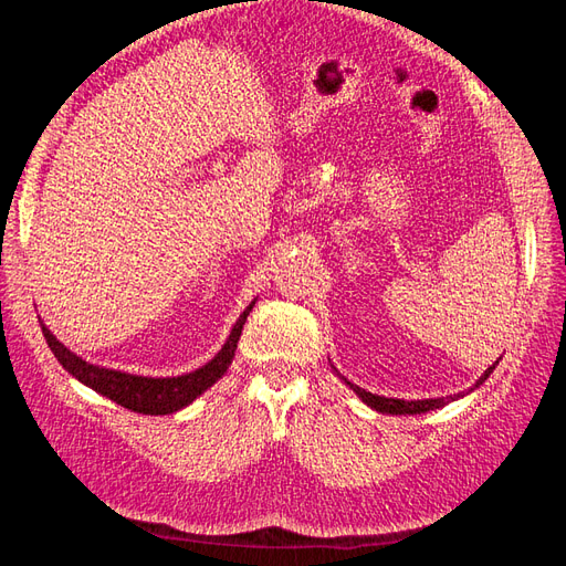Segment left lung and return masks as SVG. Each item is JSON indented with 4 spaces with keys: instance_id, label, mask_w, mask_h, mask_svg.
I'll return each instance as SVG.
<instances>
[{
    "instance_id": "obj_1",
    "label": "left lung",
    "mask_w": 566,
    "mask_h": 566,
    "mask_svg": "<svg viewBox=\"0 0 566 566\" xmlns=\"http://www.w3.org/2000/svg\"><path fill=\"white\" fill-rule=\"evenodd\" d=\"M499 364V361H495ZM495 364L493 366H489L486 370H484V375L482 378H479V382L476 385H482L489 375L493 373V368H495ZM358 397L364 399V403H368L370 408H375L378 410V413H391V416H418V413H427V410H434V408H441V406H447L449 401H453L455 397H447V399H422V401H403V399H387V397H378V394H370V391H366V389H361V387H356V385H352V382H347Z\"/></svg>"
}]
</instances>
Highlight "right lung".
Here are the masks:
<instances>
[{"mask_svg":"<svg viewBox=\"0 0 566 566\" xmlns=\"http://www.w3.org/2000/svg\"><path fill=\"white\" fill-rule=\"evenodd\" d=\"M252 306H254V302L241 314V318L235 321L227 345L221 347V352L212 358L210 364H205L202 368H198L193 373L179 375V378H142V375L98 368L94 364L82 361V358L77 354H73L71 349H65L61 342L49 333L44 323H42V333H44L49 349L54 352V356L59 358V364L67 373L75 375L80 382L92 387L98 394H104V397H108L111 401L134 410V413L167 416V413H175V410L191 403L196 397H200L205 389L212 387L221 378V375L227 373V368L233 361L238 337H241V333H243V325L248 321V314L252 312Z\"/></svg>","mask_w":566,"mask_h":566,"instance_id":"obj_1","label":"right lung"}]
</instances>
